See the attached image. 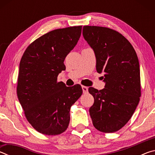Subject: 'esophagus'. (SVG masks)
I'll return each instance as SVG.
<instances>
[{
  "mask_svg": "<svg viewBox=\"0 0 155 155\" xmlns=\"http://www.w3.org/2000/svg\"><path fill=\"white\" fill-rule=\"evenodd\" d=\"M82 90H83V93L85 94V93H87V91H88V87H86V86H82Z\"/></svg>",
  "mask_w": 155,
  "mask_h": 155,
  "instance_id": "esophagus-1",
  "label": "esophagus"
}]
</instances>
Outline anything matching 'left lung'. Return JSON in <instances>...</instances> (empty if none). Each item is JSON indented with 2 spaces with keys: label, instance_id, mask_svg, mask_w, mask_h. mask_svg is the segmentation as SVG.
Returning <instances> with one entry per match:
<instances>
[{
  "label": "left lung",
  "instance_id": "left-lung-1",
  "mask_svg": "<svg viewBox=\"0 0 155 155\" xmlns=\"http://www.w3.org/2000/svg\"><path fill=\"white\" fill-rule=\"evenodd\" d=\"M83 35L93 48L96 70L104 73L103 90L88 89L94 103L90 108L93 125L103 133H114L132 117L141 96L140 70L134 48L111 28L84 26Z\"/></svg>",
  "mask_w": 155,
  "mask_h": 155
}]
</instances>
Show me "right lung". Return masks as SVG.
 I'll return each instance as SVG.
<instances>
[{"label": "right lung", "instance_id": "right-lung-1", "mask_svg": "<svg viewBox=\"0 0 155 155\" xmlns=\"http://www.w3.org/2000/svg\"><path fill=\"white\" fill-rule=\"evenodd\" d=\"M82 26L49 31L29 44L20 62L17 95L25 117L39 133L57 135L69 125L70 108L82 95L80 85L57 82L65 58L79 40Z\"/></svg>", "mask_w": 155, "mask_h": 155}]
</instances>
